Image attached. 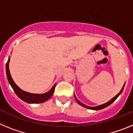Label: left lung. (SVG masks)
Instances as JSON below:
<instances>
[{"mask_svg":"<svg viewBox=\"0 0 133 133\" xmlns=\"http://www.w3.org/2000/svg\"><path fill=\"white\" fill-rule=\"evenodd\" d=\"M124 85H123V87L122 88L121 90L120 91L119 93H118V95H116V96H115V97H113V98H112V99L110 100V101H109L108 102V103H105V104H101V105H99V106L95 107H88V106H87V105H84V104H83V103H81V102H80L79 101H78V100L77 99V98H76V97H75V99H76V101H77V103H78V104H80V105H81V106L84 107H85V108H87V109H91V110H101V109H104V108L107 107L109 106L110 104H112V103H113L114 101H115V100H116L117 98H118V96H119V95H121V94L122 91H123V89H124Z\"/></svg>","mask_w":133,"mask_h":133,"instance_id":"1","label":"left lung"}]
</instances>
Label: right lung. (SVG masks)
I'll return each instance as SVG.
<instances>
[{
    "mask_svg": "<svg viewBox=\"0 0 133 133\" xmlns=\"http://www.w3.org/2000/svg\"><path fill=\"white\" fill-rule=\"evenodd\" d=\"M9 61H10V57L9 58V61H8V62L6 64V72L7 78H8L9 83H10V86L12 87V88L13 90L15 91V93H16V95L21 100H23V101L28 103H42L46 101L47 100H49L51 97L52 94L54 93V91H55L56 84H55L52 87V89H50L49 92L45 94H42V95L29 93V92L23 91L20 88H18L17 87V85L15 83V82H14L12 78L11 75H10L9 67Z\"/></svg>",
    "mask_w": 133,
    "mask_h": 133,
    "instance_id": "right-lung-1",
    "label": "right lung"
}]
</instances>
